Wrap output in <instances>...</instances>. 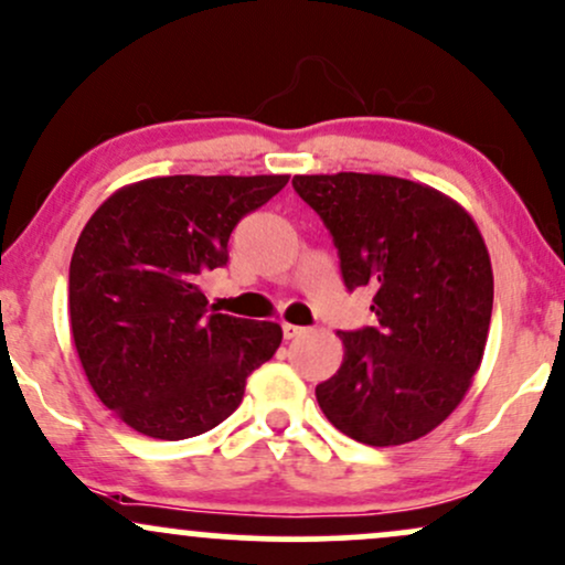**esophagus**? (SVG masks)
I'll return each mask as SVG.
<instances>
[{"label": "esophagus", "instance_id": "obj_1", "mask_svg": "<svg viewBox=\"0 0 565 565\" xmlns=\"http://www.w3.org/2000/svg\"><path fill=\"white\" fill-rule=\"evenodd\" d=\"M281 332H284V340H297V337L305 334V327H295V323H284Z\"/></svg>", "mask_w": 565, "mask_h": 565}]
</instances>
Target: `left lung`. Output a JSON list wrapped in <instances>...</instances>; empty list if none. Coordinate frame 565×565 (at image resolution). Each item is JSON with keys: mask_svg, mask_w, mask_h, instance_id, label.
<instances>
[{"mask_svg": "<svg viewBox=\"0 0 565 565\" xmlns=\"http://www.w3.org/2000/svg\"><path fill=\"white\" fill-rule=\"evenodd\" d=\"M291 185L332 233L345 287L374 289L377 327L337 332L345 355L316 387L321 412L366 446L427 436L483 359L494 274L481 231L436 188L391 174H295Z\"/></svg>", "mask_w": 565, "mask_h": 565, "instance_id": "left-lung-1", "label": "left lung"}]
</instances>
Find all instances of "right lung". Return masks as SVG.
I'll use <instances>...</instances> for the list:
<instances>
[{
    "label": "right lung",
    "instance_id": "add662e5",
    "mask_svg": "<svg viewBox=\"0 0 565 565\" xmlns=\"http://www.w3.org/2000/svg\"><path fill=\"white\" fill-rule=\"evenodd\" d=\"M289 174H172L125 185L84 225L68 270L71 334L97 398L142 436L183 440L228 419L281 327L206 310V270L238 220Z\"/></svg>",
    "mask_w": 565,
    "mask_h": 565
}]
</instances>
